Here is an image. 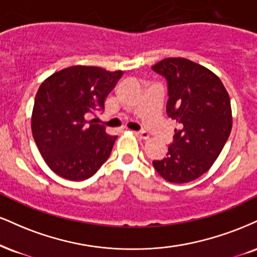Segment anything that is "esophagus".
I'll use <instances>...</instances> for the list:
<instances>
[{"mask_svg":"<svg viewBox=\"0 0 257 257\" xmlns=\"http://www.w3.org/2000/svg\"><path fill=\"white\" fill-rule=\"evenodd\" d=\"M134 134L137 135V137H138L139 139H141V140H147V139L150 138V135H148V133H147V132H145V131H141V132H135Z\"/></svg>","mask_w":257,"mask_h":257,"instance_id":"1","label":"esophagus"}]
</instances>
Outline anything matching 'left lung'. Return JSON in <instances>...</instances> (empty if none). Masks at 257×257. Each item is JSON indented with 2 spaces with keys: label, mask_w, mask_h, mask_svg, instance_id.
I'll return each mask as SVG.
<instances>
[{
  "label": "left lung",
  "mask_w": 257,
  "mask_h": 257,
  "mask_svg": "<svg viewBox=\"0 0 257 257\" xmlns=\"http://www.w3.org/2000/svg\"><path fill=\"white\" fill-rule=\"evenodd\" d=\"M152 69L168 82L166 113L178 126L166 157L153 166L168 182L187 183L208 171L226 144L230 97L214 73L187 58H165Z\"/></svg>",
  "instance_id": "obj_1"
}]
</instances>
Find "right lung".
Segmentation results:
<instances>
[{"label":"right lung","mask_w":257,"mask_h":257,"mask_svg":"<svg viewBox=\"0 0 257 257\" xmlns=\"http://www.w3.org/2000/svg\"><path fill=\"white\" fill-rule=\"evenodd\" d=\"M123 72L73 66L40 85L32 111V134L43 159L69 181L92 177L106 162L117 137L88 120L104 110V101Z\"/></svg>","instance_id":"1"}]
</instances>
